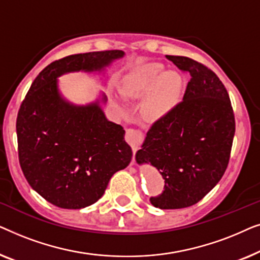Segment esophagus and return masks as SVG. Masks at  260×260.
Returning <instances> with one entry per match:
<instances>
[{
	"label": "esophagus",
	"instance_id": "34e87169",
	"mask_svg": "<svg viewBox=\"0 0 260 260\" xmlns=\"http://www.w3.org/2000/svg\"><path fill=\"white\" fill-rule=\"evenodd\" d=\"M125 140H126L127 143L131 145V148H133V151L136 152L138 150V148H140L142 141H143V134H142L140 130L126 129Z\"/></svg>",
	"mask_w": 260,
	"mask_h": 260
}]
</instances>
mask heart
I'll use <instances>...</instances> for the list:
<instances>
[{
	"label": "heart",
	"instance_id": "obj_1",
	"mask_svg": "<svg viewBox=\"0 0 260 260\" xmlns=\"http://www.w3.org/2000/svg\"><path fill=\"white\" fill-rule=\"evenodd\" d=\"M163 72V66L149 62L135 69L123 85V93L131 97L145 94L141 111L148 119H158L172 111L179 101L182 79L175 71Z\"/></svg>",
	"mask_w": 260,
	"mask_h": 260
}]
</instances>
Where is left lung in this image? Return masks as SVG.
I'll return each mask as SVG.
<instances>
[{"label":"left lung","mask_w":260,"mask_h":260,"mask_svg":"<svg viewBox=\"0 0 260 260\" xmlns=\"http://www.w3.org/2000/svg\"><path fill=\"white\" fill-rule=\"evenodd\" d=\"M166 56L190 80L183 101L149 129L136 161L150 163L165 179V190L150 198L151 205L179 209L200 201L222 177L236 120L227 90L212 70L187 56Z\"/></svg>","instance_id":"1"}]
</instances>
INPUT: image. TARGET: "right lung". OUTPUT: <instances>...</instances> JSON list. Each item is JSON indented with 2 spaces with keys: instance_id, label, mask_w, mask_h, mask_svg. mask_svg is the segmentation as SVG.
Listing matches in <instances>:
<instances>
[{
  "instance_id": "obj_1",
  "label": "right lung",
  "mask_w": 260,
  "mask_h": 260,
  "mask_svg": "<svg viewBox=\"0 0 260 260\" xmlns=\"http://www.w3.org/2000/svg\"><path fill=\"white\" fill-rule=\"evenodd\" d=\"M123 51L88 52L55 60L39 73L16 119L23 175L45 200L80 209L103 197L113 174L129 166L133 150L125 131L108 120L101 102L74 105L60 94L56 78L103 71ZM102 102H106L103 94Z\"/></svg>"
}]
</instances>
